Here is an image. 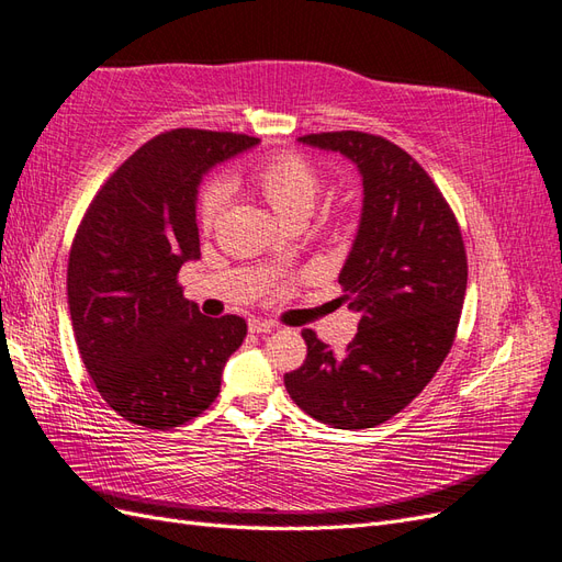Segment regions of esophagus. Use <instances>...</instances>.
I'll return each mask as SVG.
<instances>
[{"label": "esophagus", "mask_w": 562, "mask_h": 562, "mask_svg": "<svg viewBox=\"0 0 562 562\" xmlns=\"http://www.w3.org/2000/svg\"><path fill=\"white\" fill-rule=\"evenodd\" d=\"M248 326H250L252 334H259V336L271 334L273 328H277V324H273L271 319H259V317H252V319L248 322Z\"/></svg>", "instance_id": "obj_1"}]
</instances>
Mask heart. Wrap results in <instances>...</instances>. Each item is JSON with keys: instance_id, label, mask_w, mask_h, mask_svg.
Wrapping results in <instances>:
<instances>
[{"instance_id": "obj_1", "label": "heart", "mask_w": 562, "mask_h": 562, "mask_svg": "<svg viewBox=\"0 0 562 562\" xmlns=\"http://www.w3.org/2000/svg\"><path fill=\"white\" fill-rule=\"evenodd\" d=\"M250 183L262 195L269 207L283 222L295 216H307L322 193V171L317 164L300 153H281L259 164ZM228 188L222 178H214L202 188L198 202V218L202 228H212L224 212Z\"/></svg>"}]
</instances>
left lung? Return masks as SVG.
I'll return each instance as SVG.
<instances>
[{"instance_id": "left-lung-1", "label": "left lung", "mask_w": 562, "mask_h": 562, "mask_svg": "<svg viewBox=\"0 0 562 562\" xmlns=\"http://www.w3.org/2000/svg\"><path fill=\"white\" fill-rule=\"evenodd\" d=\"M300 143L358 164L362 218L340 271L358 334L334 352L305 328L307 358L285 374L297 407L336 429H369L398 415L439 372L468 289L458 218L431 176L403 147L362 131L310 133Z\"/></svg>"}]
</instances>
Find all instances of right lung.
Here are the masks:
<instances>
[{"mask_svg": "<svg viewBox=\"0 0 562 562\" xmlns=\"http://www.w3.org/2000/svg\"><path fill=\"white\" fill-rule=\"evenodd\" d=\"M257 143L202 128L159 133L106 178L80 218L66 279L76 344L94 389L131 424L167 431L202 415L248 334L236 314H200L178 271L200 257L202 173Z\"/></svg>", "mask_w": 562, "mask_h": 562, "instance_id": "1", "label": "right lung"}]
</instances>
